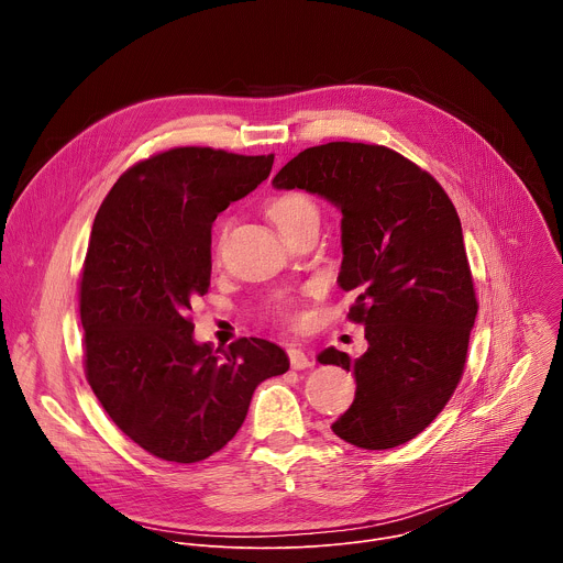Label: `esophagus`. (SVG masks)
Masks as SVG:
<instances>
[{
	"mask_svg": "<svg viewBox=\"0 0 563 563\" xmlns=\"http://www.w3.org/2000/svg\"><path fill=\"white\" fill-rule=\"evenodd\" d=\"M287 356H289V365L294 369H305V367H311V358L305 354L302 347L298 345H289L287 347Z\"/></svg>",
	"mask_w": 563,
	"mask_h": 563,
	"instance_id": "34e87169",
	"label": "esophagus"
}]
</instances>
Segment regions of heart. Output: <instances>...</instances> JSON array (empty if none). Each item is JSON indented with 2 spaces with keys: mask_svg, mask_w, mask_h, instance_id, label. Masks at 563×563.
Returning <instances> with one entry per match:
<instances>
[{
  "mask_svg": "<svg viewBox=\"0 0 563 563\" xmlns=\"http://www.w3.org/2000/svg\"><path fill=\"white\" fill-rule=\"evenodd\" d=\"M267 213H269V218L274 220V224H276L278 229H285V227H289L291 222H296V220H300V218H305V216H313L316 209H313V202H311L309 196H305V194H300V191H287V194L276 196V198L269 202ZM222 231H224V227H220L218 233H216L213 252L220 250ZM278 316H280V320H285V323H289V325H300L302 318H305L302 311H300V307H298V302L291 300V298L285 300V302L278 307Z\"/></svg>",
  "mask_w": 563,
  "mask_h": 563,
  "instance_id": "heart-1",
  "label": "heart"
}]
</instances>
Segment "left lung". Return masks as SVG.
I'll use <instances>...</instances> for the list:
<instances>
[{
  "label": "left lung",
  "instance_id": "8db88e82",
  "mask_svg": "<svg viewBox=\"0 0 563 563\" xmlns=\"http://www.w3.org/2000/svg\"><path fill=\"white\" fill-rule=\"evenodd\" d=\"M274 187L318 194L343 213L339 283L356 296L347 318L365 325L367 352L318 356L356 376L334 434L365 450L408 443L454 394L478 309L452 200L412 159L363 142L300 151Z\"/></svg>",
  "mask_w": 563,
  "mask_h": 563
}]
</instances>
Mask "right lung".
Wrapping results in <instances>:
<instances>
[{"mask_svg":"<svg viewBox=\"0 0 563 563\" xmlns=\"http://www.w3.org/2000/svg\"><path fill=\"white\" fill-rule=\"evenodd\" d=\"M274 165L269 155L174 146L129 167L98 209L79 274L85 374L111 421L148 454L196 463L243 426L254 389L289 369L263 339L194 341L209 291L211 224Z\"/></svg>","mask_w":563,"mask_h":563,"instance_id":"obj_1","label":"right lung"}]
</instances>
